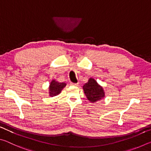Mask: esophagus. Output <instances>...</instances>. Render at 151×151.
Masks as SVG:
<instances>
[{"label": "esophagus", "instance_id": "1", "mask_svg": "<svg viewBox=\"0 0 151 151\" xmlns=\"http://www.w3.org/2000/svg\"><path fill=\"white\" fill-rule=\"evenodd\" d=\"M70 85H73V86H78V83H70Z\"/></svg>", "mask_w": 151, "mask_h": 151}]
</instances>
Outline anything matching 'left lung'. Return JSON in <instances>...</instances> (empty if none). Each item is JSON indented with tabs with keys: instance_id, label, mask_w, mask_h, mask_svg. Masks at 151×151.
<instances>
[{
	"instance_id": "1",
	"label": "left lung",
	"mask_w": 151,
	"mask_h": 151,
	"mask_svg": "<svg viewBox=\"0 0 151 151\" xmlns=\"http://www.w3.org/2000/svg\"><path fill=\"white\" fill-rule=\"evenodd\" d=\"M83 90L88 100L91 103H95L104 97L103 87L93 78H89L88 83L83 86Z\"/></svg>"
}]
</instances>
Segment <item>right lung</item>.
Segmentation results:
<instances>
[{
	"mask_svg": "<svg viewBox=\"0 0 151 151\" xmlns=\"http://www.w3.org/2000/svg\"><path fill=\"white\" fill-rule=\"evenodd\" d=\"M65 83H58V81L55 80L52 81L49 86V95L50 96H54L60 93L61 91L64 87H65Z\"/></svg>",
	"mask_w": 151,
	"mask_h": 151,
	"instance_id": "1",
	"label": "right lung"
}]
</instances>
